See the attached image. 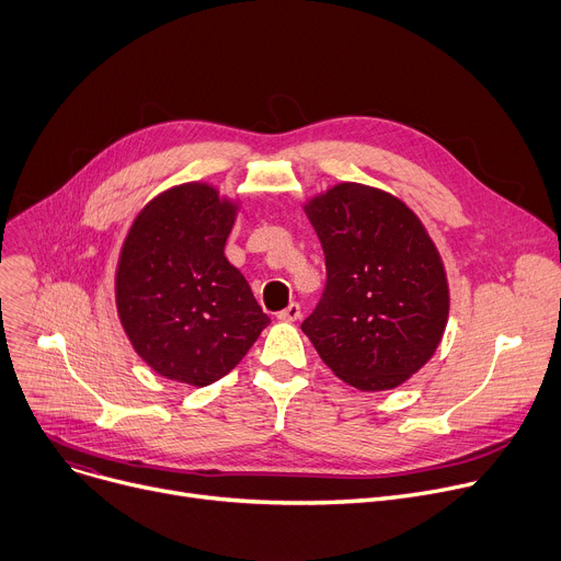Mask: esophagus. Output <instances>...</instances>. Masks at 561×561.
Returning a JSON list of instances; mask_svg holds the SVG:
<instances>
[{
    "label": "esophagus",
    "mask_w": 561,
    "mask_h": 561,
    "mask_svg": "<svg viewBox=\"0 0 561 561\" xmlns=\"http://www.w3.org/2000/svg\"><path fill=\"white\" fill-rule=\"evenodd\" d=\"M300 316H302V309H300V305H297V302H290L284 311L277 313V318L284 320V322H295Z\"/></svg>",
    "instance_id": "esophagus-1"
}]
</instances>
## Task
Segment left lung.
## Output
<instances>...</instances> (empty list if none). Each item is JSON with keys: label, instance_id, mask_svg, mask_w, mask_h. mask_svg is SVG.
<instances>
[{"label": "left lung", "instance_id": "1", "mask_svg": "<svg viewBox=\"0 0 561 561\" xmlns=\"http://www.w3.org/2000/svg\"><path fill=\"white\" fill-rule=\"evenodd\" d=\"M305 211L324 250L327 286L302 331L345 383L401 386L435 354L449 320L433 239L405 203L356 182L331 186Z\"/></svg>", "mask_w": 561, "mask_h": 561}]
</instances>
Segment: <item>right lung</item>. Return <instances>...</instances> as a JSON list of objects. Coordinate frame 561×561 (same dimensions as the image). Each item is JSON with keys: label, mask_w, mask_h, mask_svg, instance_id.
<instances>
[{"label": "right lung", "mask_w": 561, "mask_h": 561, "mask_svg": "<svg viewBox=\"0 0 561 561\" xmlns=\"http://www.w3.org/2000/svg\"><path fill=\"white\" fill-rule=\"evenodd\" d=\"M239 205L205 182L148 203L122 245L115 297L133 350L156 375L209 386L248 354L271 318L226 259Z\"/></svg>", "instance_id": "1"}]
</instances>
